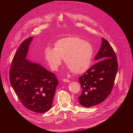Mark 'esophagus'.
Instances as JSON below:
<instances>
[{
  "label": "esophagus",
  "mask_w": 133,
  "mask_h": 133,
  "mask_svg": "<svg viewBox=\"0 0 133 133\" xmlns=\"http://www.w3.org/2000/svg\"><path fill=\"white\" fill-rule=\"evenodd\" d=\"M63 81L64 82H65V83H69L70 82V81L68 80V79H63Z\"/></svg>",
  "instance_id": "obj_1"
}]
</instances>
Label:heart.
<instances>
[{
  "mask_svg": "<svg viewBox=\"0 0 133 133\" xmlns=\"http://www.w3.org/2000/svg\"><path fill=\"white\" fill-rule=\"evenodd\" d=\"M92 45L77 36L67 37L57 41L54 48L45 50V59L54 71H57L63 58L68 69L74 74L85 72L90 67L93 57Z\"/></svg>",
  "mask_w": 133,
  "mask_h": 133,
  "instance_id": "b5f03b06",
  "label": "heart"
}]
</instances>
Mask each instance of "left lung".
Segmentation results:
<instances>
[{
    "label": "left lung",
    "instance_id": "left-lung-1",
    "mask_svg": "<svg viewBox=\"0 0 133 133\" xmlns=\"http://www.w3.org/2000/svg\"><path fill=\"white\" fill-rule=\"evenodd\" d=\"M101 47L94 59L97 63L79 77L82 92L79 103L90 107L104 102L110 94L118 70L116 55L108 41L102 38Z\"/></svg>",
    "mask_w": 133,
    "mask_h": 133
}]
</instances>
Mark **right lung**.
I'll use <instances>...</instances> for the list:
<instances>
[{
	"mask_svg": "<svg viewBox=\"0 0 133 133\" xmlns=\"http://www.w3.org/2000/svg\"><path fill=\"white\" fill-rule=\"evenodd\" d=\"M33 38L25 40L16 51L9 71V80L18 98L26 108L43 113L51 107L58 81L54 73L41 64L26 58Z\"/></svg>",
	"mask_w": 133,
	"mask_h": 133,
	"instance_id": "right-lung-1",
	"label": "right lung"
}]
</instances>
